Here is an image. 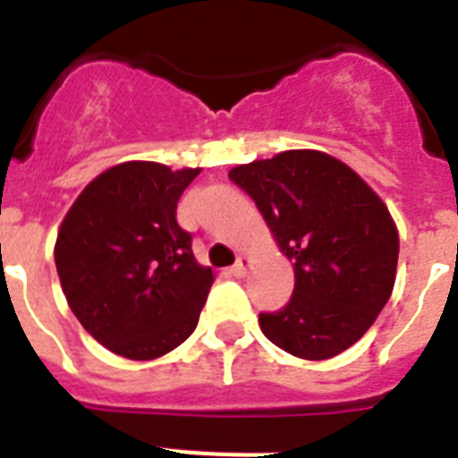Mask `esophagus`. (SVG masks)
I'll list each match as a JSON object with an SVG mask.
<instances>
[{
	"mask_svg": "<svg viewBox=\"0 0 458 458\" xmlns=\"http://www.w3.org/2000/svg\"><path fill=\"white\" fill-rule=\"evenodd\" d=\"M247 268H250V257H237L235 266L230 271H233L235 278H242V276H247Z\"/></svg>",
	"mask_w": 458,
	"mask_h": 458,
	"instance_id": "34e87169",
	"label": "esophagus"
}]
</instances>
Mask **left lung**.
<instances>
[{
  "mask_svg": "<svg viewBox=\"0 0 458 458\" xmlns=\"http://www.w3.org/2000/svg\"><path fill=\"white\" fill-rule=\"evenodd\" d=\"M228 175L257 201L294 266L293 300L259 316L264 335L306 361L342 354L376 323L397 278L399 233L385 201L316 149L280 152Z\"/></svg>",
  "mask_w": 458,
  "mask_h": 458,
  "instance_id": "8db88e82",
  "label": "left lung"
}]
</instances>
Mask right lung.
<instances>
[{
  "mask_svg": "<svg viewBox=\"0 0 458 458\" xmlns=\"http://www.w3.org/2000/svg\"><path fill=\"white\" fill-rule=\"evenodd\" d=\"M199 171L157 161L111 165L61 221V290L82 327L114 354L152 361L197 327L214 271L197 264L175 208Z\"/></svg>",
  "mask_w": 458,
  "mask_h": 458,
  "instance_id": "add662e5",
  "label": "right lung"
}]
</instances>
